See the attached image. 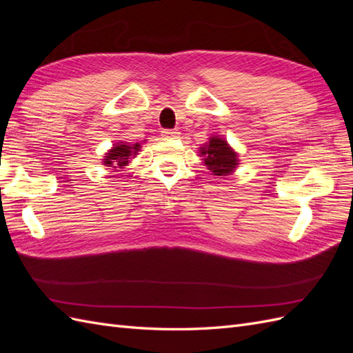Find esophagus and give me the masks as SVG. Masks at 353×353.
I'll return each mask as SVG.
<instances>
[{"instance_id":"obj_1","label":"esophagus","mask_w":353,"mask_h":353,"mask_svg":"<svg viewBox=\"0 0 353 353\" xmlns=\"http://www.w3.org/2000/svg\"><path fill=\"white\" fill-rule=\"evenodd\" d=\"M179 135L178 130H163L162 131V137L163 138H176Z\"/></svg>"}]
</instances>
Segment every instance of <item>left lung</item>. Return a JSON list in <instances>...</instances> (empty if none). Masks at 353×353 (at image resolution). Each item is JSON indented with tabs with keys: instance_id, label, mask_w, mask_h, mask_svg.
<instances>
[{
	"instance_id": "obj_1",
	"label": "left lung",
	"mask_w": 353,
	"mask_h": 353,
	"mask_svg": "<svg viewBox=\"0 0 353 353\" xmlns=\"http://www.w3.org/2000/svg\"><path fill=\"white\" fill-rule=\"evenodd\" d=\"M200 156H203L205 165L212 175H230L239 165L237 153L228 145L227 140H223L219 135L210 137L209 143L200 147Z\"/></svg>"
}]
</instances>
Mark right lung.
<instances>
[{"instance_id": "add662e5", "label": "right lung", "mask_w": 353, "mask_h": 353, "mask_svg": "<svg viewBox=\"0 0 353 353\" xmlns=\"http://www.w3.org/2000/svg\"><path fill=\"white\" fill-rule=\"evenodd\" d=\"M113 145L114 147H112L103 159V165L113 168V172H116V169H123V166L130 163V160L135 157L141 148L140 143H116Z\"/></svg>"}]
</instances>
